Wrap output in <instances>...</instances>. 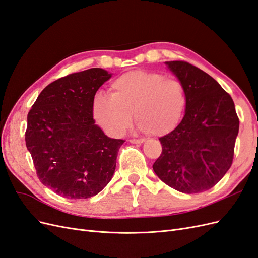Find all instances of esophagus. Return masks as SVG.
Returning <instances> with one entry per match:
<instances>
[{
  "mask_svg": "<svg viewBox=\"0 0 258 258\" xmlns=\"http://www.w3.org/2000/svg\"><path fill=\"white\" fill-rule=\"evenodd\" d=\"M145 142V140H143V139H132V140H130V143H134V144H142V143H144Z\"/></svg>",
  "mask_w": 258,
  "mask_h": 258,
  "instance_id": "obj_1",
  "label": "esophagus"
}]
</instances>
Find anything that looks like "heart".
<instances>
[{"label": "heart", "mask_w": 258, "mask_h": 258, "mask_svg": "<svg viewBox=\"0 0 258 258\" xmlns=\"http://www.w3.org/2000/svg\"><path fill=\"white\" fill-rule=\"evenodd\" d=\"M111 90L112 96L96 95L92 114L113 137H121L129 129L134 115L139 130L166 136L178 126L186 110L184 85L157 72H127L112 82Z\"/></svg>", "instance_id": "1"}]
</instances>
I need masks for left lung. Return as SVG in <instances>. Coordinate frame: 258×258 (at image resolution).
Returning <instances> with one entry per match:
<instances>
[{
    "label": "left lung",
    "mask_w": 258,
    "mask_h": 258,
    "mask_svg": "<svg viewBox=\"0 0 258 258\" xmlns=\"http://www.w3.org/2000/svg\"><path fill=\"white\" fill-rule=\"evenodd\" d=\"M167 68L186 90L182 121L159 139L162 153L153 165L163 183L184 194L206 191L229 170L239 132L231 97L213 77L185 61Z\"/></svg>",
    "instance_id": "8db88e82"
}]
</instances>
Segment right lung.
<instances>
[{
    "mask_svg": "<svg viewBox=\"0 0 258 258\" xmlns=\"http://www.w3.org/2000/svg\"><path fill=\"white\" fill-rule=\"evenodd\" d=\"M112 73L70 74L42 90L28 114L26 145L40 181L59 196L86 199L110 183L123 140L108 138L92 114L96 92Z\"/></svg>",
    "mask_w": 258,
    "mask_h": 258,
    "instance_id": "right-lung-1",
    "label": "right lung"
}]
</instances>
